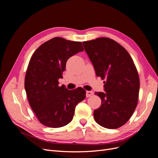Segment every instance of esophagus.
Listing matches in <instances>:
<instances>
[{
	"instance_id": "obj_1",
	"label": "esophagus",
	"mask_w": 158,
	"mask_h": 158,
	"mask_svg": "<svg viewBox=\"0 0 158 158\" xmlns=\"http://www.w3.org/2000/svg\"><path fill=\"white\" fill-rule=\"evenodd\" d=\"M93 94V92H91V91H86V94H85V95H86V97L88 98L89 96H91Z\"/></svg>"
}]
</instances>
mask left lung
I'll list each match as a JSON object with an SVG mask.
<instances>
[{"mask_svg":"<svg viewBox=\"0 0 158 158\" xmlns=\"http://www.w3.org/2000/svg\"><path fill=\"white\" fill-rule=\"evenodd\" d=\"M96 76L104 81L105 92L94 111L95 121L107 128H117L129 120L138 104L140 80L132 59L117 42L107 37L82 42Z\"/></svg>","mask_w":158,"mask_h":158,"instance_id":"obj_1","label":"left lung"}]
</instances>
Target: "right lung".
Here are the masks:
<instances>
[{
  "instance_id": "obj_1",
  "label": "right lung",
  "mask_w": 158,
  "mask_h": 158,
  "mask_svg": "<svg viewBox=\"0 0 158 158\" xmlns=\"http://www.w3.org/2000/svg\"><path fill=\"white\" fill-rule=\"evenodd\" d=\"M81 42L54 37L40 46L33 54L25 77L28 102L43 125L59 128L73 120L76 106L85 98L82 88L69 90L59 86L68 59L83 51Z\"/></svg>"
}]
</instances>
